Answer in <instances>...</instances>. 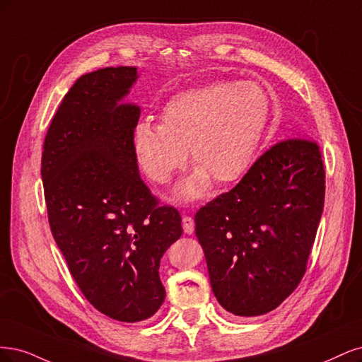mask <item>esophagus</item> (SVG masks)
Returning <instances> with one entry per match:
<instances>
[{
  "instance_id": "1",
  "label": "esophagus",
  "mask_w": 362,
  "mask_h": 362,
  "mask_svg": "<svg viewBox=\"0 0 362 362\" xmlns=\"http://www.w3.org/2000/svg\"><path fill=\"white\" fill-rule=\"evenodd\" d=\"M182 226H183V231L186 233V235H192L194 228H195V223H194V219L191 216H188V215L183 216Z\"/></svg>"
}]
</instances>
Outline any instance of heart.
I'll return each mask as SVG.
<instances>
[{
    "label": "heart",
    "mask_w": 362,
    "mask_h": 362,
    "mask_svg": "<svg viewBox=\"0 0 362 362\" xmlns=\"http://www.w3.org/2000/svg\"><path fill=\"white\" fill-rule=\"evenodd\" d=\"M271 102L251 81H214L174 95L160 110L159 124L134 127L138 167L156 183H167L189 156L197 165L177 186L183 198L200 197L214 180H239L252 164L269 122Z\"/></svg>",
    "instance_id": "1"
}]
</instances>
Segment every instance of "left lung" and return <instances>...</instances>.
I'll use <instances>...</instances> for the list:
<instances>
[{
  "label": "left lung",
  "mask_w": 362,
  "mask_h": 362,
  "mask_svg": "<svg viewBox=\"0 0 362 362\" xmlns=\"http://www.w3.org/2000/svg\"><path fill=\"white\" fill-rule=\"evenodd\" d=\"M323 203L319 144L293 136L266 150L235 188L198 209L195 235L219 304L252 317L293 293L307 271Z\"/></svg>",
  "instance_id": "1"
}]
</instances>
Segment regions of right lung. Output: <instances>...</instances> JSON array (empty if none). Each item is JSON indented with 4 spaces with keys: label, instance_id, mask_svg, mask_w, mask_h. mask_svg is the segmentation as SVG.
<instances>
[{
    "label": "right lung",
    "instance_id": "add662e5",
    "mask_svg": "<svg viewBox=\"0 0 362 362\" xmlns=\"http://www.w3.org/2000/svg\"><path fill=\"white\" fill-rule=\"evenodd\" d=\"M136 67H105L69 90L46 132L42 182L52 236L90 304L120 322L153 316L165 299L159 263L183 233L159 206L132 150L136 105L120 103Z\"/></svg>",
    "mask_w": 362,
    "mask_h": 362
}]
</instances>
